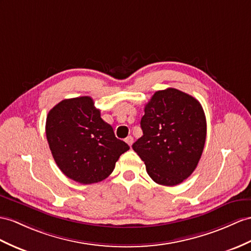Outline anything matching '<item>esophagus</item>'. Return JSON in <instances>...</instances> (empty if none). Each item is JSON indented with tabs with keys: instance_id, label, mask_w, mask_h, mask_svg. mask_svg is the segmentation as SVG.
<instances>
[{
	"instance_id": "34e87169",
	"label": "esophagus",
	"mask_w": 251,
	"mask_h": 251,
	"mask_svg": "<svg viewBox=\"0 0 251 251\" xmlns=\"http://www.w3.org/2000/svg\"><path fill=\"white\" fill-rule=\"evenodd\" d=\"M126 143L131 147L132 144H133V137H132V136H127V137L126 138Z\"/></svg>"
}]
</instances>
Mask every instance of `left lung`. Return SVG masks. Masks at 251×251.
<instances>
[{
    "instance_id": "obj_1",
    "label": "left lung",
    "mask_w": 251,
    "mask_h": 251,
    "mask_svg": "<svg viewBox=\"0 0 251 251\" xmlns=\"http://www.w3.org/2000/svg\"><path fill=\"white\" fill-rule=\"evenodd\" d=\"M144 135L132 148L157 184L175 186L196 169L206 137V120L199 101L176 88L158 90L145 106Z\"/></svg>"
}]
</instances>
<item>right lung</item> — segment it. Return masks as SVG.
Listing matches in <instances>:
<instances>
[{
    "mask_svg": "<svg viewBox=\"0 0 251 251\" xmlns=\"http://www.w3.org/2000/svg\"><path fill=\"white\" fill-rule=\"evenodd\" d=\"M46 134L55 163L65 176L93 184L113 173L119 156L130 149L115 136L90 97L60 101L47 116Z\"/></svg>",
    "mask_w": 251,
    "mask_h": 251,
    "instance_id": "add662e5",
    "label": "right lung"
}]
</instances>
